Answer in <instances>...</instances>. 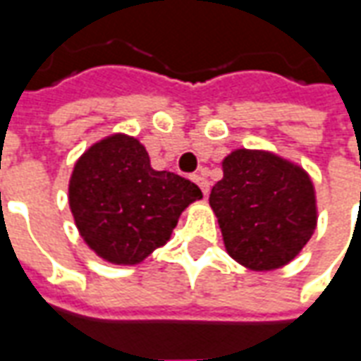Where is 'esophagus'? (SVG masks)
Returning <instances> with one entry per match:
<instances>
[{
    "mask_svg": "<svg viewBox=\"0 0 361 361\" xmlns=\"http://www.w3.org/2000/svg\"><path fill=\"white\" fill-rule=\"evenodd\" d=\"M193 181H195L197 185L201 188V191H203V195H209V189H211V183H209V180L204 178L203 173H195V176H193Z\"/></svg>",
    "mask_w": 361,
    "mask_h": 361,
    "instance_id": "34e87169",
    "label": "esophagus"
}]
</instances>
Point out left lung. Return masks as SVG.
<instances>
[{"mask_svg":"<svg viewBox=\"0 0 361 361\" xmlns=\"http://www.w3.org/2000/svg\"><path fill=\"white\" fill-rule=\"evenodd\" d=\"M209 197L228 253L253 271L286 265L317 224L315 191L300 166L263 150L238 149Z\"/></svg>","mask_w":361,"mask_h":361,"instance_id":"8db88e82","label":"left lung"}]
</instances>
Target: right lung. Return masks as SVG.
<instances>
[{"label": "right lung", "instance_id": "right-lung-1", "mask_svg": "<svg viewBox=\"0 0 361 361\" xmlns=\"http://www.w3.org/2000/svg\"><path fill=\"white\" fill-rule=\"evenodd\" d=\"M201 197L193 181L152 170L149 152L127 135L92 145L69 181V207L82 240L116 265H137L162 247L181 211Z\"/></svg>", "mask_w": 361, "mask_h": 361}]
</instances>
